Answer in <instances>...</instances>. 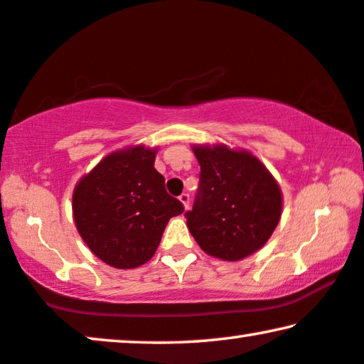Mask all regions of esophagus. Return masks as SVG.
<instances>
[{
	"mask_svg": "<svg viewBox=\"0 0 364 364\" xmlns=\"http://www.w3.org/2000/svg\"><path fill=\"white\" fill-rule=\"evenodd\" d=\"M180 200L183 203L184 209H188V208H189V194H188V193H183L181 196H180Z\"/></svg>",
	"mask_w": 364,
	"mask_h": 364,
	"instance_id": "34e87169",
	"label": "esophagus"
}]
</instances>
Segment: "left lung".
<instances>
[{"label": "left lung", "mask_w": 364, "mask_h": 364, "mask_svg": "<svg viewBox=\"0 0 364 364\" xmlns=\"http://www.w3.org/2000/svg\"><path fill=\"white\" fill-rule=\"evenodd\" d=\"M199 189L188 229L210 257L238 262L259 250L281 219L283 196L257 156L227 145H194Z\"/></svg>", "instance_id": "1"}]
</instances>
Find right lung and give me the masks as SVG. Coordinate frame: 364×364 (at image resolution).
Masks as SVG:
<instances>
[{
    "label": "right lung",
    "mask_w": 364,
    "mask_h": 364,
    "mask_svg": "<svg viewBox=\"0 0 364 364\" xmlns=\"http://www.w3.org/2000/svg\"><path fill=\"white\" fill-rule=\"evenodd\" d=\"M155 149L135 145L105 156L73 191V219L97 258L119 269L154 257L181 200L170 196L155 170Z\"/></svg>",
    "instance_id": "right-lung-1"
}]
</instances>
